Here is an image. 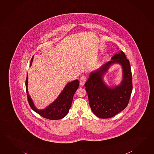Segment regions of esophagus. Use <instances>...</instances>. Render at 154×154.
<instances>
[{"label": "esophagus", "instance_id": "1", "mask_svg": "<svg viewBox=\"0 0 154 154\" xmlns=\"http://www.w3.org/2000/svg\"><path fill=\"white\" fill-rule=\"evenodd\" d=\"M80 84L82 85H84V84H85V83L86 82V76H82L81 78H80Z\"/></svg>", "mask_w": 154, "mask_h": 154}]
</instances>
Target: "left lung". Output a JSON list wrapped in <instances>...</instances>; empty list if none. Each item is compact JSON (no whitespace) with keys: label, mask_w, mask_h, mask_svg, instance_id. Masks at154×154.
Instances as JSON below:
<instances>
[{"label":"left lung","mask_w":154,"mask_h":154,"mask_svg":"<svg viewBox=\"0 0 154 154\" xmlns=\"http://www.w3.org/2000/svg\"><path fill=\"white\" fill-rule=\"evenodd\" d=\"M97 71L91 72L85 84L90 106L98 118H110L128 106L132 89V74L129 60L121 51ZM118 63L123 68V80L118 86L110 88L103 82L102 76L111 64Z\"/></svg>","instance_id":"8db88e82"}]
</instances>
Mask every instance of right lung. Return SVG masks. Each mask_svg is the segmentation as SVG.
Returning a JSON list of instances; mask_svg holds the SVG:
<instances>
[{"label":"right lung","instance_id":"right-lung-1","mask_svg":"<svg viewBox=\"0 0 154 154\" xmlns=\"http://www.w3.org/2000/svg\"><path fill=\"white\" fill-rule=\"evenodd\" d=\"M32 60L33 57L31 59L30 66L32 64ZM28 78L27 74L25 81L26 91L29 105L32 110L43 118L49 120H59L64 118L68 114L72 105L74 95L79 88V80H75L68 83L54 102L44 109L39 110L34 106L33 101L29 95L28 90Z\"/></svg>","mask_w":154,"mask_h":154}]
</instances>
